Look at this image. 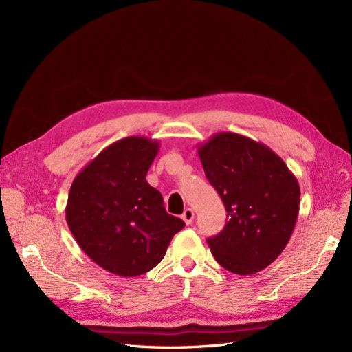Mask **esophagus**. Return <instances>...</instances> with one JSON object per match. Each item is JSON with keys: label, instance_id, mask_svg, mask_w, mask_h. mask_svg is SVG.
Here are the masks:
<instances>
[{"label": "esophagus", "instance_id": "1", "mask_svg": "<svg viewBox=\"0 0 352 352\" xmlns=\"http://www.w3.org/2000/svg\"><path fill=\"white\" fill-rule=\"evenodd\" d=\"M194 217H195V214H194V211L190 210V208H186L185 211H184V214H182V219H184V221L186 223V225H192V221H194Z\"/></svg>", "mask_w": 352, "mask_h": 352}]
</instances>
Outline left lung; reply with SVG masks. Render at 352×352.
I'll return each mask as SVG.
<instances>
[{
    "label": "left lung",
    "mask_w": 352,
    "mask_h": 352,
    "mask_svg": "<svg viewBox=\"0 0 352 352\" xmlns=\"http://www.w3.org/2000/svg\"><path fill=\"white\" fill-rule=\"evenodd\" d=\"M208 182L228 211L226 225L207 242L217 263L235 274L267 267L289 242L300 211V185L269 146L232 132L198 146Z\"/></svg>",
    "instance_id": "obj_1"
}]
</instances>
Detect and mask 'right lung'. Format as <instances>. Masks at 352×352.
<instances>
[{"instance_id": "add662e5", "label": "right lung", "mask_w": 352, "mask_h": 352, "mask_svg": "<svg viewBox=\"0 0 352 352\" xmlns=\"http://www.w3.org/2000/svg\"><path fill=\"white\" fill-rule=\"evenodd\" d=\"M160 142L127 136L95 157L70 186L66 220L88 257L110 273L133 278L154 269L185 221L167 214L146 182Z\"/></svg>"}]
</instances>
